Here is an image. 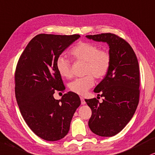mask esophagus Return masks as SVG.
Returning a JSON list of instances; mask_svg holds the SVG:
<instances>
[{
  "instance_id": "obj_1",
  "label": "esophagus",
  "mask_w": 155,
  "mask_h": 155,
  "mask_svg": "<svg viewBox=\"0 0 155 155\" xmlns=\"http://www.w3.org/2000/svg\"><path fill=\"white\" fill-rule=\"evenodd\" d=\"M80 99H81V104H85L86 101H85V100H84V97H80Z\"/></svg>"
}]
</instances>
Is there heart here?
Instances as JSON below:
<instances>
[{
    "mask_svg": "<svg viewBox=\"0 0 155 155\" xmlns=\"http://www.w3.org/2000/svg\"><path fill=\"white\" fill-rule=\"evenodd\" d=\"M74 60L85 62V76L74 80L69 84L72 92L79 95L85 94L94 84V78L101 79L108 74L111 65V56L109 51L100 49L97 44L91 42H80L70 51ZM58 74L66 79L73 76L69 60L63 56H58L56 61Z\"/></svg>",
    "mask_w": 155,
    "mask_h": 155,
    "instance_id": "b5f03b06",
    "label": "heart"
}]
</instances>
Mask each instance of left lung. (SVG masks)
<instances>
[{"label":"left lung","instance_id":"obj_1","mask_svg":"<svg viewBox=\"0 0 155 155\" xmlns=\"http://www.w3.org/2000/svg\"><path fill=\"white\" fill-rule=\"evenodd\" d=\"M88 38L107 42L111 56L110 69L96 87L94 92L104 97L85 99L91 109L89 127L101 137H112L121 132L132 118L140 101V66L132 48L124 38L111 33L88 35Z\"/></svg>","mask_w":155,"mask_h":155}]
</instances>
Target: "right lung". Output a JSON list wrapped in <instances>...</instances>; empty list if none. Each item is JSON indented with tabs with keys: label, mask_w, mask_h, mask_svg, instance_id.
Here are the masks:
<instances>
[{
	"label": "right lung",
	"mask_w": 155,
	"mask_h": 155,
	"mask_svg": "<svg viewBox=\"0 0 155 155\" xmlns=\"http://www.w3.org/2000/svg\"><path fill=\"white\" fill-rule=\"evenodd\" d=\"M79 34H41L30 41L21 54L15 71V94L21 115L29 128L46 141H57L68 134L79 95L68 91L61 100L56 91L65 89L56 68L58 56Z\"/></svg>",
	"instance_id": "add662e5"
}]
</instances>
